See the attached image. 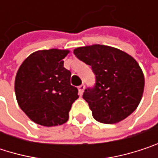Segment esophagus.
I'll return each instance as SVG.
<instances>
[{
    "label": "esophagus",
    "mask_w": 158,
    "mask_h": 158,
    "mask_svg": "<svg viewBox=\"0 0 158 158\" xmlns=\"http://www.w3.org/2000/svg\"><path fill=\"white\" fill-rule=\"evenodd\" d=\"M79 94L81 95L82 93H83V91H84V89H85V85L84 84H81L80 86H79Z\"/></svg>",
    "instance_id": "obj_1"
}]
</instances>
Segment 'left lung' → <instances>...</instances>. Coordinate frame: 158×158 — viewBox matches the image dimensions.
Wrapping results in <instances>:
<instances>
[{
	"instance_id": "obj_1",
	"label": "left lung",
	"mask_w": 158,
	"mask_h": 158,
	"mask_svg": "<svg viewBox=\"0 0 158 158\" xmlns=\"http://www.w3.org/2000/svg\"><path fill=\"white\" fill-rule=\"evenodd\" d=\"M74 54L91 66L96 77L95 86L83 93L96 121L116 123L135 110L142 99L144 78L133 56L102 45L80 47L74 49Z\"/></svg>"
}]
</instances>
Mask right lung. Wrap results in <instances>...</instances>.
<instances>
[{
  "mask_svg": "<svg viewBox=\"0 0 158 158\" xmlns=\"http://www.w3.org/2000/svg\"><path fill=\"white\" fill-rule=\"evenodd\" d=\"M69 50H39L31 54L16 73V100L23 111L35 123L56 126L69 120L72 103L79 98L70 84L71 72L63 59Z\"/></svg>",
  "mask_w": 158,
  "mask_h": 158,
  "instance_id": "right-lung-1",
  "label": "right lung"
}]
</instances>
